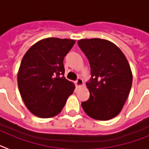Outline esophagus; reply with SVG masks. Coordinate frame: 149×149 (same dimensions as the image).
<instances>
[{
  "label": "esophagus",
  "instance_id": "34e87169",
  "mask_svg": "<svg viewBox=\"0 0 149 149\" xmlns=\"http://www.w3.org/2000/svg\"><path fill=\"white\" fill-rule=\"evenodd\" d=\"M75 84H76V86L80 87V86H82L83 85H84V81H83V80L81 78V77H78V78L77 79V81H76Z\"/></svg>",
  "mask_w": 149,
  "mask_h": 149
}]
</instances>
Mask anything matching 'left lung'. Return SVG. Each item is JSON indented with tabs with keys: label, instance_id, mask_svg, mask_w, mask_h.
I'll return each mask as SVG.
<instances>
[{
	"label": "left lung",
	"instance_id": "left-lung-1",
	"mask_svg": "<svg viewBox=\"0 0 149 149\" xmlns=\"http://www.w3.org/2000/svg\"><path fill=\"white\" fill-rule=\"evenodd\" d=\"M89 60L91 78L86 85L89 98L81 103L89 116L106 121L116 116L125 103L132 85L131 67L115 44L101 39L77 42Z\"/></svg>",
	"mask_w": 149,
	"mask_h": 149
}]
</instances>
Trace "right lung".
<instances>
[{"mask_svg":"<svg viewBox=\"0 0 149 149\" xmlns=\"http://www.w3.org/2000/svg\"><path fill=\"white\" fill-rule=\"evenodd\" d=\"M75 41L47 38L31 46L24 54L18 73L23 101L33 115L51 118L59 114L74 85L64 77L63 60Z\"/></svg>","mask_w":149,"mask_h":149,"instance_id":"add662e5","label":"right lung"}]
</instances>
